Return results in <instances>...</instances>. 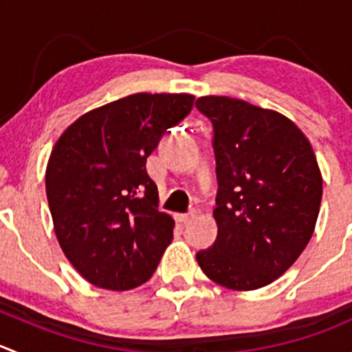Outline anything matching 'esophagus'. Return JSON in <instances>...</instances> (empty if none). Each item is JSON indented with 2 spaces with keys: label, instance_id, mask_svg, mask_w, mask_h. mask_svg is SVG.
<instances>
[{
  "label": "esophagus",
  "instance_id": "1",
  "mask_svg": "<svg viewBox=\"0 0 352 352\" xmlns=\"http://www.w3.org/2000/svg\"><path fill=\"white\" fill-rule=\"evenodd\" d=\"M196 217V211H189V213H184V214H177V218H179V221H182V223H189L192 218Z\"/></svg>",
  "mask_w": 352,
  "mask_h": 352
}]
</instances>
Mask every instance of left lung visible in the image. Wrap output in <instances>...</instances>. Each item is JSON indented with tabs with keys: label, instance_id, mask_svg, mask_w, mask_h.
<instances>
[{
	"label": "left lung",
	"instance_id": "obj_1",
	"mask_svg": "<svg viewBox=\"0 0 352 352\" xmlns=\"http://www.w3.org/2000/svg\"><path fill=\"white\" fill-rule=\"evenodd\" d=\"M213 124L217 241L196 254L208 278L254 291L284 275L311 239L322 172L301 129L274 110L227 96L197 98Z\"/></svg>",
	"mask_w": 352,
	"mask_h": 352
}]
</instances>
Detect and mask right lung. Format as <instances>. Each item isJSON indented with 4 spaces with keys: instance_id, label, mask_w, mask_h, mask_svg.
<instances>
[{
    "instance_id": "right-lung-1",
    "label": "right lung",
    "mask_w": 352,
    "mask_h": 352,
    "mask_svg": "<svg viewBox=\"0 0 352 352\" xmlns=\"http://www.w3.org/2000/svg\"><path fill=\"white\" fill-rule=\"evenodd\" d=\"M192 104V94H131L84 113L54 144L46 166L54 234L89 284L129 291L155 274L175 221L158 211L146 160Z\"/></svg>"
}]
</instances>
